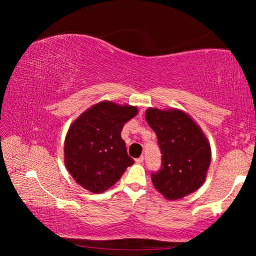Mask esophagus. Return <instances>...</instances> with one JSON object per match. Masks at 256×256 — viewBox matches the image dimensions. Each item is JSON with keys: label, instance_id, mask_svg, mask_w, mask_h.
I'll use <instances>...</instances> for the list:
<instances>
[{"label": "esophagus", "instance_id": "obj_1", "mask_svg": "<svg viewBox=\"0 0 256 256\" xmlns=\"http://www.w3.org/2000/svg\"><path fill=\"white\" fill-rule=\"evenodd\" d=\"M143 160H144V157L141 156V157H138V158H136V160H135V162L138 163V164H142V163H143Z\"/></svg>", "mask_w": 256, "mask_h": 256}]
</instances>
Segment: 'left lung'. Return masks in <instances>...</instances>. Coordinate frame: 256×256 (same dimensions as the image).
<instances>
[{"mask_svg":"<svg viewBox=\"0 0 256 256\" xmlns=\"http://www.w3.org/2000/svg\"><path fill=\"white\" fill-rule=\"evenodd\" d=\"M146 120L156 132L162 152V169L152 184L168 200H177L204 184L211 163V146L202 128L185 112L149 107Z\"/></svg>","mask_w":256,"mask_h":256,"instance_id":"obj_1","label":"left lung"}]
</instances>
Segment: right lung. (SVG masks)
I'll return each mask as SVG.
<instances>
[{
  "label": "right lung",
  "mask_w": 256,
  "mask_h": 256,
  "mask_svg": "<svg viewBox=\"0 0 256 256\" xmlns=\"http://www.w3.org/2000/svg\"><path fill=\"white\" fill-rule=\"evenodd\" d=\"M138 112L135 106L104 100L72 122L64 142V163L80 186L102 194L134 164L121 138V130Z\"/></svg>",
  "instance_id": "add662e5"
}]
</instances>
